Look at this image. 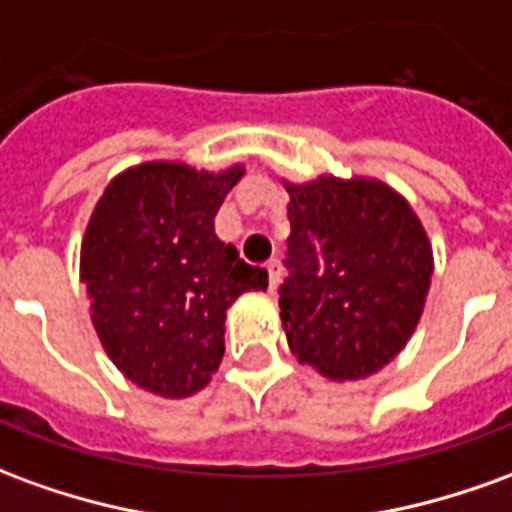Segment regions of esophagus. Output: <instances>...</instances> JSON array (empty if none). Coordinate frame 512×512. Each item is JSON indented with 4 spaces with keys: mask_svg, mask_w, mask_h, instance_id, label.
Listing matches in <instances>:
<instances>
[{
    "mask_svg": "<svg viewBox=\"0 0 512 512\" xmlns=\"http://www.w3.org/2000/svg\"><path fill=\"white\" fill-rule=\"evenodd\" d=\"M266 271H268V291H274L277 285H280V277H282V266L277 257H271L266 263Z\"/></svg>",
    "mask_w": 512,
    "mask_h": 512,
    "instance_id": "esophagus-1",
    "label": "esophagus"
}]
</instances>
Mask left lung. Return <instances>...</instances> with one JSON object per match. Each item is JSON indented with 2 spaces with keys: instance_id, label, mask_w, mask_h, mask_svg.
Wrapping results in <instances>:
<instances>
[{
  "instance_id": "1",
  "label": "left lung",
  "mask_w": 512,
  "mask_h": 512,
  "mask_svg": "<svg viewBox=\"0 0 512 512\" xmlns=\"http://www.w3.org/2000/svg\"><path fill=\"white\" fill-rule=\"evenodd\" d=\"M288 188V277L280 318L299 363L330 380L388 366L416 330L432 246L385 182L318 177Z\"/></svg>"
}]
</instances>
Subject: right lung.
I'll return each instance as SVG.
<instances>
[{
  "instance_id": "add662e5",
  "label": "right lung",
  "mask_w": 512,
  "mask_h": 512,
  "mask_svg": "<svg viewBox=\"0 0 512 512\" xmlns=\"http://www.w3.org/2000/svg\"><path fill=\"white\" fill-rule=\"evenodd\" d=\"M244 177L185 163L121 171L96 202L82 238L80 280L107 357L146 391H202L224 357L227 307L266 291L268 271L244 263L213 219Z\"/></svg>"
}]
</instances>
